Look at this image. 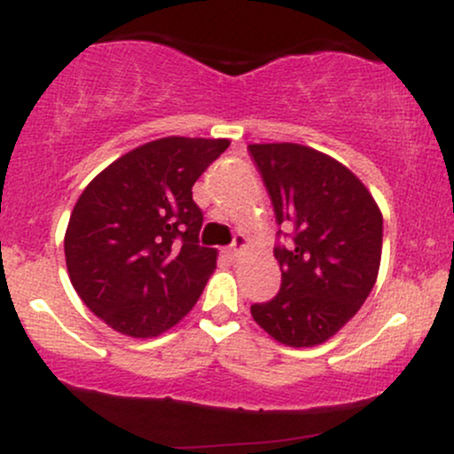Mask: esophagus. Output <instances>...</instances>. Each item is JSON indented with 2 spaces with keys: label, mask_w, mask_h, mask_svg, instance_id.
I'll list each match as a JSON object with an SVG mask.
<instances>
[{
  "label": "esophagus",
  "mask_w": 454,
  "mask_h": 454,
  "mask_svg": "<svg viewBox=\"0 0 454 454\" xmlns=\"http://www.w3.org/2000/svg\"><path fill=\"white\" fill-rule=\"evenodd\" d=\"M245 247H247V239H245V234H237V237H234V243L223 254H226L231 260H237L239 256H241V252Z\"/></svg>",
  "instance_id": "obj_1"
}]
</instances>
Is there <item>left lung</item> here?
I'll list each match as a JSON object with an SVG mask.
<instances>
[{
	"label": "left lung",
	"instance_id": "obj_1",
	"mask_svg": "<svg viewBox=\"0 0 454 454\" xmlns=\"http://www.w3.org/2000/svg\"><path fill=\"white\" fill-rule=\"evenodd\" d=\"M247 149L275 220L293 232L288 247H275L279 293L269 303L252 305V316L284 346H320L356 316L376 284L382 211L363 181L322 151L296 143Z\"/></svg>",
	"mask_w": 454,
	"mask_h": 454
}]
</instances>
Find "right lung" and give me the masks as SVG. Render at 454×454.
I'll use <instances>...</instances> for the list:
<instances>
[{"instance_id": "1", "label": "right lung", "mask_w": 454, "mask_h": 454, "mask_svg": "<svg viewBox=\"0 0 454 454\" xmlns=\"http://www.w3.org/2000/svg\"><path fill=\"white\" fill-rule=\"evenodd\" d=\"M228 138L166 137L108 164L72 209L66 267L81 301L117 333L158 337L184 320L215 270L198 245L192 185Z\"/></svg>"}]
</instances>
